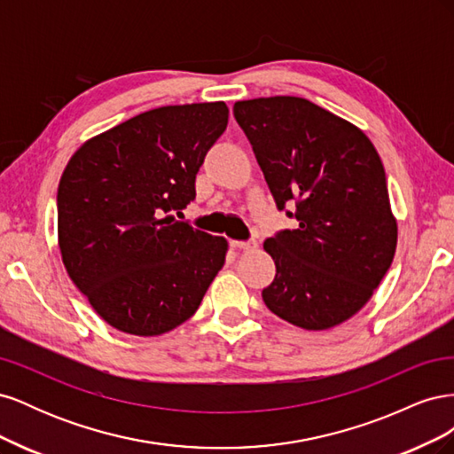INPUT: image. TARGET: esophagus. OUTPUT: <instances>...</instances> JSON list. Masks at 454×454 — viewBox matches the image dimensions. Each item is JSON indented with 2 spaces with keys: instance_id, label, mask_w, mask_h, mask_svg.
<instances>
[{
  "instance_id": "esophagus-1",
  "label": "esophagus",
  "mask_w": 454,
  "mask_h": 454,
  "mask_svg": "<svg viewBox=\"0 0 454 454\" xmlns=\"http://www.w3.org/2000/svg\"><path fill=\"white\" fill-rule=\"evenodd\" d=\"M231 248H232V250H239V252H250V250H255V248H257V242H255V240H252V242L231 240Z\"/></svg>"
}]
</instances>
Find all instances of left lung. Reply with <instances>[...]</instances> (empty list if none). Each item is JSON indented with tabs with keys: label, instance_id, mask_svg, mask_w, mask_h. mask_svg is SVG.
Returning <instances> with one entry per match:
<instances>
[{
	"label": "left lung",
	"instance_id": "8db88e82",
	"mask_svg": "<svg viewBox=\"0 0 454 454\" xmlns=\"http://www.w3.org/2000/svg\"><path fill=\"white\" fill-rule=\"evenodd\" d=\"M232 114L278 208L295 202L299 222L263 244L277 265L265 305L307 332L347 322L373 297L397 244L375 145L350 121L299 96L240 100Z\"/></svg>",
	"mask_w": 454,
	"mask_h": 454
}]
</instances>
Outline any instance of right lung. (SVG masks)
<instances>
[{
    "mask_svg": "<svg viewBox=\"0 0 454 454\" xmlns=\"http://www.w3.org/2000/svg\"><path fill=\"white\" fill-rule=\"evenodd\" d=\"M225 102L149 109L92 136L59 184V246L77 290L122 333L155 337L189 320L229 242L187 223L195 176L227 129Z\"/></svg>",
    "mask_w": 454,
    "mask_h": 454,
    "instance_id": "1",
    "label": "right lung"
}]
</instances>
